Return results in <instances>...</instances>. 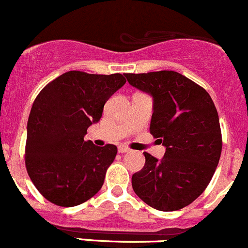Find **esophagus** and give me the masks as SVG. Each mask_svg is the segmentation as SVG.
<instances>
[{"mask_svg":"<svg viewBox=\"0 0 248 248\" xmlns=\"http://www.w3.org/2000/svg\"><path fill=\"white\" fill-rule=\"evenodd\" d=\"M118 152H119V153H126V152H130V148L126 147V146H124V145H120L119 147H118Z\"/></svg>","mask_w":248,"mask_h":248,"instance_id":"1","label":"esophagus"}]
</instances>
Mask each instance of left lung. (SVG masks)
<instances>
[{
    "instance_id": "left-lung-1",
    "label": "left lung",
    "mask_w": 248,
    "mask_h": 248,
    "mask_svg": "<svg viewBox=\"0 0 248 248\" xmlns=\"http://www.w3.org/2000/svg\"><path fill=\"white\" fill-rule=\"evenodd\" d=\"M153 97L150 133L166 146L161 161L145 152L131 178L135 193L152 208L178 211L192 203L213 178L221 155L219 117L209 93L173 70L125 74Z\"/></svg>"
}]
</instances>
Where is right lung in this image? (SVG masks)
Returning a JSON list of instances; mask_svg holds the SVG:
<instances>
[{
  "mask_svg": "<svg viewBox=\"0 0 248 248\" xmlns=\"http://www.w3.org/2000/svg\"><path fill=\"white\" fill-rule=\"evenodd\" d=\"M125 82L119 73L70 70L48 82L35 98L28 120L25 167L47 201L74 207L101 190L118 148L110 143L98 147L84 136Z\"/></svg>",
  "mask_w": 248,
  "mask_h": 248,
  "instance_id": "1",
  "label": "right lung"
}]
</instances>
